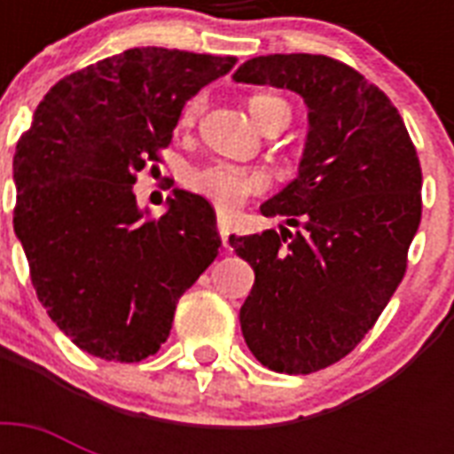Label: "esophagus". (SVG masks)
Returning a JSON list of instances; mask_svg holds the SVG:
<instances>
[{
    "label": "esophagus",
    "instance_id": "1",
    "mask_svg": "<svg viewBox=\"0 0 454 454\" xmlns=\"http://www.w3.org/2000/svg\"><path fill=\"white\" fill-rule=\"evenodd\" d=\"M216 228H219V235H221V242H223V247H228V235H231V231H228V223L223 219H219Z\"/></svg>",
    "mask_w": 454,
    "mask_h": 454
}]
</instances>
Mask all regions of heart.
Masks as SVG:
<instances>
[{
    "instance_id": "obj_1",
    "label": "heart",
    "mask_w": 454,
    "mask_h": 454,
    "mask_svg": "<svg viewBox=\"0 0 454 454\" xmlns=\"http://www.w3.org/2000/svg\"><path fill=\"white\" fill-rule=\"evenodd\" d=\"M202 106H205L202 96L191 98L184 106L181 122H195L200 113H202ZM247 106L259 127H263V124L270 122L278 115L290 117V106L276 94L249 96ZM266 184H269V178H266L263 171L249 169V167H240V164L233 162H223V160L202 164V167H198V169H192L188 174V185H191L192 191L209 200L223 214H233L235 209H240L252 195L262 192L266 188Z\"/></svg>"
}]
</instances>
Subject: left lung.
I'll return each instance as SVG.
<instances>
[{
  "label": "left lung",
  "instance_id": "obj_1",
  "mask_svg": "<svg viewBox=\"0 0 454 454\" xmlns=\"http://www.w3.org/2000/svg\"><path fill=\"white\" fill-rule=\"evenodd\" d=\"M235 82L290 89L309 106L299 176L262 205L299 228L231 235L254 269L242 337L269 370L334 365L372 330L398 290L422 221V167L388 96L320 53L249 59Z\"/></svg>",
  "mask_w": 454,
  "mask_h": 454
}]
</instances>
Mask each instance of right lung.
Wrapping results in <instances>:
<instances>
[{
    "mask_svg": "<svg viewBox=\"0 0 454 454\" xmlns=\"http://www.w3.org/2000/svg\"><path fill=\"white\" fill-rule=\"evenodd\" d=\"M233 56L138 46L56 82L13 155V231L49 317L82 351L138 363L160 351L178 297L221 247L202 195L174 191L164 216L131 185L171 144L185 101Z\"/></svg>",
    "mask_w": 454,
    "mask_h": 454,
    "instance_id": "obj_1",
    "label": "right lung"
}]
</instances>
